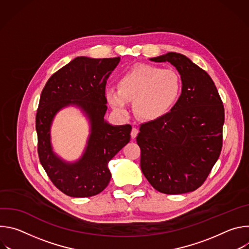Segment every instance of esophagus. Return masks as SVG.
Segmentation results:
<instances>
[{
	"instance_id": "34e87169",
	"label": "esophagus",
	"mask_w": 249,
	"mask_h": 249,
	"mask_svg": "<svg viewBox=\"0 0 249 249\" xmlns=\"http://www.w3.org/2000/svg\"><path fill=\"white\" fill-rule=\"evenodd\" d=\"M138 133H139V130H138L137 128L133 127V129H132V131H131V137H132V139H135V138L137 137Z\"/></svg>"
}]
</instances>
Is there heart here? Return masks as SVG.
Here are the masks:
<instances>
[{
    "label": "heart",
    "instance_id": "obj_1",
    "mask_svg": "<svg viewBox=\"0 0 249 249\" xmlns=\"http://www.w3.org/2000/svg\"><path fill=\"white\" fill-rule=\"evenodd\" d=\"M182 89L179 74L173 69L150 64L135 65L118 79V89L106 88L105 99L119 115L129 112V101L142 119L154 121L167 114Z\"/></svg>",
    "mask_w": 249,
    "mask_h": 249
}]
</instances>
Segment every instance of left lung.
<instances>
[{
	"instance_id": "1",
	"label": "left lung",
	"mask_w": 249,
	"mask_h": 249,
	"mask_svg": "<svg viewBox=\"0 0 249 249\" xmlns=\"http://www.w3.org/2000/svg\"><path fill=\"white\" fill-rule=\"evenodd\" d=\"M150 60L170 63L180 75L182 89L167 114L140 126L141 169L161 193L192 192L220 157L224 105L208 73L186 56L168 52Z\"/></svg>"
}]
</instances>
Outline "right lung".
I'll use <instances>...</instances> for the list:
<instances>
[{
  "label": "right lung",
  "instance_id": "right-lung-1",
  "mask_svg": "<svg viewBox=\"0 0 249 249\" xmlns=\"http://www.w3.org/2000/svg\"><path fill=\"white\" fill-rule=\"evenodd\" d=\"M120 58L77 57L53 74L40 96L36 113L38 156L53 184L71 197H90L108 185V162L130 141L131 125H112L104 119L105 85ZM68 107L78 108L89 122L90 134L81 157H60L52 145L55 115Z\"/></svg>",
  "mask_w": 249,
  "mask_h": 249
}]
</instances>
